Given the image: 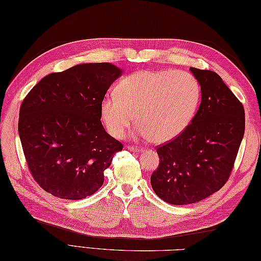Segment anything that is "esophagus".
Instances as JSON below:
<instances>
[{
    "instance_id": "34e87169",
    "label": "esophagus",
    "mask_w": 261,
    "mask_h": 261,
    "mask_svg": "<svg viewBox=\"0 0 261 261\" xmlns=\"http://www.w3.org/2000/svg\"><path fill=\"white\" fill-rule=\"evenodd\" d=\"M127 149H129V150L132 151V152H140V151H142V148L141 147H138V146H127Z\"/></svg>"
}]
</instances>
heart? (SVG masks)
I'll use <instances>...</instances> for the list:
<instances>
[{"instance_id": "obj_1", "label": "heart", "mask_w": 261, "mask_h": 261, "mask_svg": "<svg viewBox=\"0 0 261 261\" xmlns=\"http://www.w3.org/2000/svg\"><path fill=\"white\" fill-rule=\"evenodd\" d=\"M115 91L116 95H107L101 102L110 134L121 138L136 118L139 125L135 135L156 142L173 140L187 129L202 95L195 76L171 69L138 71L122 80Z\"/></svg>"}]
</instances>
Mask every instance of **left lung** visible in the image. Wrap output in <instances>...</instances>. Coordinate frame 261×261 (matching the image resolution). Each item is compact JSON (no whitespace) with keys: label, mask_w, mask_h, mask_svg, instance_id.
Instances as JSON below:
<instances>
[{"label":"left lung","mask_w":261,"mask_h":261,"mask_svg":"<svg viewBox=\"0 0 261 261\" xmlns=\"http://www.w3.org/2000/svg\"><path fill=\"white\" fill-rule=\"evenodd\" d=\"M201 84L202 101L187 129L157 147L159 165L150 180L165 202L202 201L224 186L245 135V109L212 70L191 67Z\"/></svg>","instance_id":"left-lung-1"}]
</instances>
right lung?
Segmentation results:
<instances>
[{
	"instance_id": "add662e5",
	"label": "right lung",
	"mask_w": 261,
	"mask_h": 261,
	"mask_svg": "<svg viewBox=\"0 0 261 261\" xmlns=\"http://www.w3.org/2000/svg\"><path fill=\"white\" fill-rule=\"evenodd\" d=\"M122 74L110 63L49 74L21 104L19 136L38 185L64 199L93 195L123 145L104 130L101 102Z\"/></svg>"
}]
</instances>
